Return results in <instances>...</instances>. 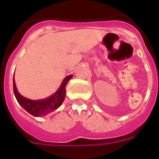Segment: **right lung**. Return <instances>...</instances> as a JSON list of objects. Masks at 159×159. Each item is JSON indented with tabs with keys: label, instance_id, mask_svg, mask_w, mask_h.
I'll use <instances>...</instances> for the list:
<instances>
[{
	"label": "right lung",
	"instance_id": "right-lung-1",
	"mask_svg": "<svg viewBox=\"0 0 159 159\" xmlns=\"http://www.w3.org/2000/svg\"><path fill=\"white\" fill-rule=\"evenodd\" d=\"M72 78V75H67L64 78L62 84H60V88L57 92L52 95L49 96L48 98L38 100L25 98L21 95L18 92L16 86V83L13 78V92L16 100L19 102V104L25 109L26 111L31 114L32 116L36 117H41L44 116L48 114L51 113L60 107L63 103L66 95V86H67L68 81Z\"/></svg>",
	"mask_w": 159,
	"mask_h": 159
}]
</instances>
